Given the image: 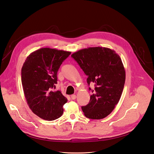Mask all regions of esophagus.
I'll use <instances>...</instances> for the list:
<instances>
[{"label": "esophagus", "mask_w": 154, "mask_h": 154, "mask_svg": "<svg viewBox=\"0 0 154 154\" xmlns=\"http://www.w3.org/2000/svg\"><path fill=\"white\" fill-rule=\"evenodd\" d=\"M71 99L72 100H75L76 98V95H75V94H72V95H71Z\"/></svg>", "instance_id": "obj_1"}]
</instances>
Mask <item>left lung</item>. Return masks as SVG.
<instances>
[{
	"mask_svg": "<svg viewBox=\"0 0 154 154\" xmlns=\"http://www.w3.org/2000/svg\"><path fill=\"white\" fill-rule=\"evenodd\" d=\"M86 75L87 82L94 84L87 105L82 109L86 117L102 119L114 109L121 97L126 72L120 56L105 47H89L71 55Z\"/></svg>",
	"mask_w": 154,
	"mask_h": 154,
	"instance_id": "8db88e82",
	"label": "left lung"
}]
</instances>
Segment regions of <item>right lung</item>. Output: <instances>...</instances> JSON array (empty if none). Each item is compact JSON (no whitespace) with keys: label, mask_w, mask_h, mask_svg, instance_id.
I'll return each mask as SVG.
<instances>
[{"label":"right lung","mask_w":154,"mask_h":154,"mask_svg":"<svg viewBox=\"0 0 154 154\" xmlns=\"http://www.w3.org/2000/svg\"><path fill=\"white\" fill-rule=\"evenodd\" d=\"M70 52L42 48L29 55L21 69V82L29 107L39 117L47 120L60 118L67 103L60 91H54L57 73Z\"/></svg>","instance_id":"add662e5"}]
</instances>
